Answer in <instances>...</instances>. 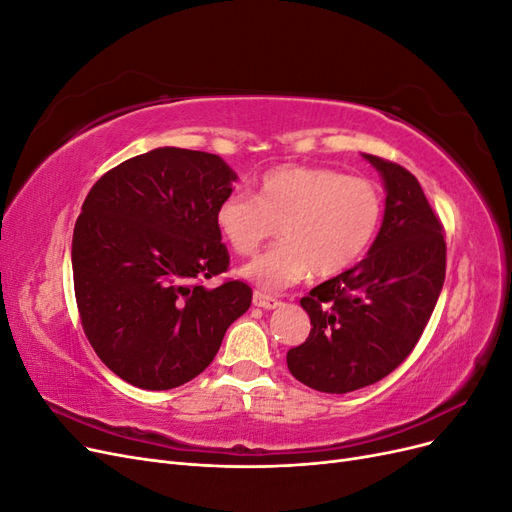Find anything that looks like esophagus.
<instances>
[{"instance_id": "34e87169", "label": "esophagus", "mask_w": 512, "mask_h": 512, "mask_svg": "<svg viewBox=\"0 0 512 512\" xmlns=\"http://www.w3.org/2000/svg\"><path fill=\"white\" fill-rule=\"evenodd\" d=\"M252 301H254L256 307H262V309H275V307L282 305V301H277L275 297H271V294H265V292H260V290L254 292V299Z\"/></svg>"}]
</instances>
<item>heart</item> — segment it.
I'll list each match as a JSON object with an SVG mask.
<instances>
[{"label": "heart", "instance_id": "obj_1", "mask_svg": "<svg viewBox=\"0 0 512 512\" xmlns=\"http://www.w3.org/2000/svg\"><path fill=\"white\" fill-rule=\"evenodd\" d=\"M384 198L367 177L327 166L286 164L267 170L254 196L228 192L215 207V226L241 256L258 250L280 226L282 237L241 269L245 280L282 290L305 275L331 277L350 269L382 224Z\"/></svg>", "mask_w": 512, "mask_h": 512}]
</instances>
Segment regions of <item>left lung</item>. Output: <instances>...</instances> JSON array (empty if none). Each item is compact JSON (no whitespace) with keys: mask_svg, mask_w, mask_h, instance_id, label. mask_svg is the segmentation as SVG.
<instances>
[{"mask_svg":"<svg viewBox=\"0 0 512 512\" xmlns=\"http://www.w3.org/2000/svg\"><path fill=\"white\" fill-rule=\"evenodd\" d=\"M386 190L384 218L367 256L309 290V337L290 348V374L309 389L350 393L389 376L421 339L444 284V228L416 177L367 156Z\"/></svg>","mask_w":512,"mask_h":512,"instance_id":"8db88e82","label":"left lung"}]
</instances>
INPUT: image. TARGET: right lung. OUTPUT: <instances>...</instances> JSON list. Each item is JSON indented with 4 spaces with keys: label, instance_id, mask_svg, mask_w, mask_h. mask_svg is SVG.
Listing matches in <instances>:
<instances>
[{
    "label": "right lung",
    "instance_id": "add662e5",
    "mask_svg": "<svg viewBox=\"0 0 512 512\" xmlns=\"http://www.w3.org/2000/svg\"><path fill=\"white\" fill-rule=\"evenodd\" d=\"M237 179L220 156L158 147L102 175L72 237L74 294L100 361L138 389L168 391L205 371L252 288L228 271L215 207Z\"/></svg>",
    "mask_w": 512,
    "mask_h": 512
}]
</instances>
